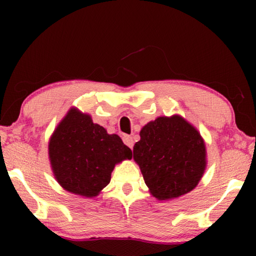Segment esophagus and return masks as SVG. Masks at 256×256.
<instances>
[{
  "instance_id": "obj_1",
  "label": "esophagus",
  "mask_w": 256,
  "mask_h": 256,
  "mask_svg": "<svg viewBox=\"0 0 256 256\" xmlns=\"http://www.w3.org/2000/svg\"><path fill=\"white\" fill-rule=\"evenodd\" d=\"M123 141H124V144L128 146V148H131V149L133 148L134 142H133V138L131 136H124Z\"/></svg>"
}]
</instances>
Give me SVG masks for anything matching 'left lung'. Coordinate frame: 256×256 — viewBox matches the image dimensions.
I'll return each mask as SVG.
<instances>
[{
  "mask_svg": "<svg viewBox=\"0 0 256 256\" xmlns=\"http://www.w3.org/2000/svg\"><path fill=\"white\" fill-rule=\"evenodd\" d=\"M133 158L146 186L160 201L188 193L206 170V146L192 125L180 116L158 118L141 130Z\"/></svg>",
  "mask_w": 256,
  "mask_h": 256,
  "instance_id": "1",
  "label": "left lung"
}]
</instances>
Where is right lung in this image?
Segmentation results:
<instances>
[{
    "mask_svg": "<svg viewBox=\"0 0 256 256\" xmlns=\"http://www.w3.org/2000/svg\"><path fill=\"white\" fill-rule=\"evenodd\" d=\"M48 149L55 178L68 192L86 198L98 196L110 184L115 164L132 158L122 138L76 110L60 123Z\"/></svg>",
    "mask_w": 256,
    "mask_h": 256,
    "instance_id": "1",
    "label": "right lung"
}]
</instances>
